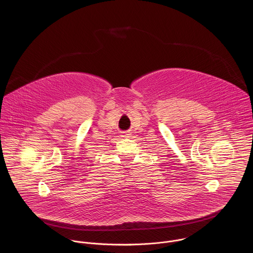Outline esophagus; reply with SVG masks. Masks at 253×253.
<instances>
[{
  "label": "esophagus",
  "instance_id": "1",
  "mask_svg": "<svg viewBox=\"0 0 253 253\" xmlns=\"http://www.w3.org/2000/svg\"><path fill=\"white\" fill-rule=\"evenodd\" d=\"M123 134H124V136H125V137H126V136H128V135H129V132H127V131H124V132H123Z\"/></svg>",
  "mask_w": 253,
  "mask_h": 253
}]
</instances>
